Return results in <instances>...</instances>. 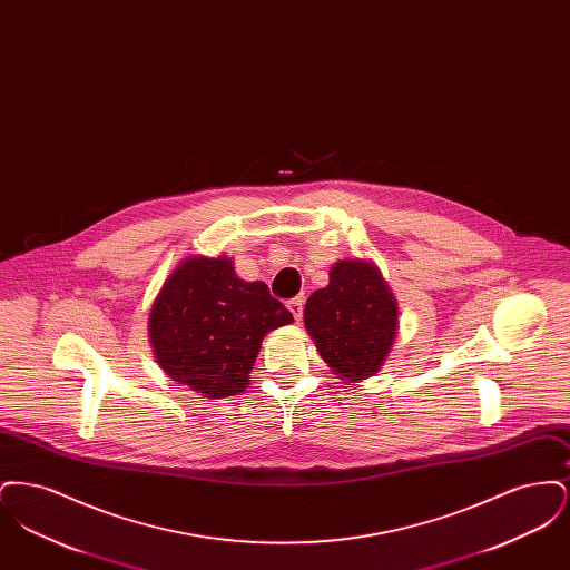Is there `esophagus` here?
I'll use <instances>...</instances> for the list:
<instances>
[{
  "mask_svg": "<svg viewBox=\"0 0 570 570\" xmlns=\"http://www.w3.org/2000/svg\"><path fill=\"white\" fill-rule=\"evenodd\" d=\"M288 309H291L293 318L298 323V321L303 318V298H291V301H288Z\"/></svg>",
  "mask_w": 570,
  "mask_h": 570,
  "instance_id": "esophagus-1",
  "label": "esophagus"
}]
</instances>
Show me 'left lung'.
I'll return each instance as SVG.
<instances>
[{"label": "left lung", "instance_id": "1", "mask_svg": "<svg viewBox=\"0 0 570 570\" xmlns=\"http://www.w3.org/2000/svg\"><path fill=\"white\" fill-rule=\"evenodd\" d=\"M400 307L379 267L342 258L328 284L307 298L303 323L331 372L344 382L370 379L384 365L397 335Z\"/></svg>", "mask_w": 570, "mask_h": 570}]
</instances>
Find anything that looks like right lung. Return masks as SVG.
<instances>
[{
    "instance_id": "1",
    "label": "right lung",
    "mask_w": 570,
    "mask_h": 570,
    "mask_svg": "<svg viewBox=\"0 0 570 570\" xmlns=\"http://www.w3.org/2000/svg\"><path fill=\"white\" fill-rule=\"evenodd\" d=\"M291 323L265 282L242 279L224 254H191L166 277L147 326L168 379L222 400L244 393L265 335Z\"/></svg>"
}]
</instances>
